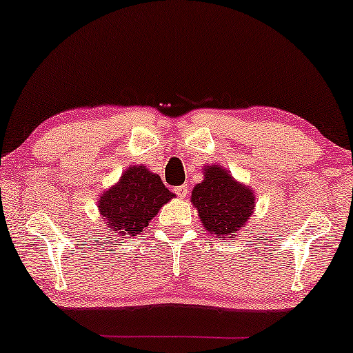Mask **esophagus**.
<instances>
[{"mask_svg":"<svg viewBox=\"0 0 353 353\" xmlns=\"http://www.w3.org/2000/svg\"><path fill=\"white\" fill-rule=\"evenodd\" d=\"M187 192H188V187L187 185H179L174 188V193L179 198H185L187 196Z\"/></svg>","mask_w":353,"mask_h":353,"instance_id":"34e87169","label":"esophagus"}]
</instances>
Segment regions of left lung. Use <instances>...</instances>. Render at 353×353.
Here are the masks:
<instances>
[{
    "label": "left lung",
    "mask_w": 353,
    "mask_h": 353,
    "mask_svg": "<svg viewBox=\"0 0 353 353\" xmlns=\"http://www.w3.org/2000/svg\"><path fill=\"white\" fill-rule=\"evenodd\" d=\"M192 203L208 233L219 238L236 236L256 205L250 188L217 165L205 170V181L193 188Z\"/></svg>",
    "instance_id": "8db88e82"
}]
</instances>
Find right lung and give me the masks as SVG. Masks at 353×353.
<instances>
[{
    "label": "right lung",
    "mask_w": 353,
    "mask_h": 353,
    "mask_svg": "<svg viewBox=\"0 0 353 353\" xmlns=\"http://www.w3.org/2000/svg\"><path fill=\"white\" fill-rule=\"evenodd\" d=\"M172 196L160 176L143 166H132L115 187L101 196L99 210L105 219L108 235L129 238L145 230L158 210Z\"/></svg>",
    "instance_id": "obj_1"
}]
</instances>
